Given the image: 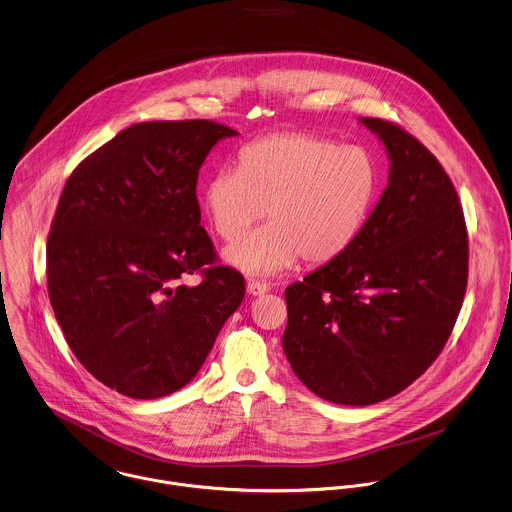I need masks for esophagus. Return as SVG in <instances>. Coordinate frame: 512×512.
Listing matches in <instances>:
<instances>
[{"mask_svg": "<svg viewBox=\"0 0 512 512\" xmlns=\"http://www.w3.org/2000/svg\"><path fill=\"white\" fill-rule=\"evenodd\" d=\"M267 291H269V285L263 283V281H249V283H247V293H249L251 297H261V295H265Z\"/></svg>", "mask_w": 512, "mask_h": 512, "instance_id": "1", "label": "esophagus"}]
</instances>
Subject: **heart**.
Returning a JSON list of instances; mask_svg holds the SVG:
<instances>
[{
    "label": "heart",
    "mask_w": 512,
    "mask_h": 512,
    "mask_svg": "<svg viewBox=\"0 0 512 512\" xmlns=\"http://www.w3.org/2000/svg\"><path fill=\"white\" fill-rule=\"evenodd\" d=\"M376 192L378 170L366 150L314 134L281 132L243 146L237 170L213 172L200 200L211 229L225 241L269 213V225L221 253L235 271L269 277L291 269L301 257L308 265H324L346 253Z\"/></svg>",
    "instance_id": "1"
}]
</instances>
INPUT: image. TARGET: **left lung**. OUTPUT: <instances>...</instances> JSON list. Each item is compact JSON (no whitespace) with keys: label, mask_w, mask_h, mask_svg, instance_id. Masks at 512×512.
<instances>
[{"label":"left lung","mask_w":512,"mask_h":512,"mask_svg":"<svg viewBox=\"0 0 512 512\" xmlns=\"http://www.w3.org/2000/svg\"><path fill=\"white\" fill-rule=\"evenodd\" d=\"M384 144L388 188L338 259L285 291V356L318 398L372 406L443 350L467 289V229L435 156L406 130L358 118Z\"/></svg>","instance_id":"1"}]
</instances>
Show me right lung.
Wrapping results in <instances>:
<instances>
[{
    "label": "right lung",
    "mask_w": 512,
    "mask_h": 512,
    "mask_svg": "<svg viewBox=\"0 0 512 512\" xmlns=\"http://www.w3.org/2000/svg\"><path fill=\"white\" fill-rule=\"evenodd\" d=\"M233 136L209 120L138 122L63 190L47 241L49 301L79 362L122 396L154 400L190 384L245 297L237 271L213 267L196 198L207 154ZM202 268L200 286L181 283Z\"/></svg>",
    "instance_id": "add662e5"
}]
</instances>
